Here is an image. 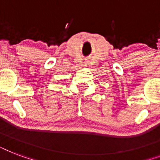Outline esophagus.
Segmentation results:
<instances>
[{
	"label": "esophagus",
	"instance_id": "obj_1",
	"mask_svg": "<svg viewBox=\"0 0 160 160\" xmlns=\"http://www.w3.org/2000/svg\"><path fill=\"white\" fill-rule=\"evenodd\" d=\"M85 65V66H88L87 63H85V65Z\"/></svg>",
	"mask_w": 160,
	"mask_h": 160
}]
</instances>
